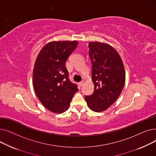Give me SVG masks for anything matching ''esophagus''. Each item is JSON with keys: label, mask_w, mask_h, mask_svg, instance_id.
Instances as JSON below:
<instances>
[{"label": "esophagus", "mask_w": 156, "mask_h": 156, "mask_svg": "<svg viewBox=\"0 0 156 156\" xmlns=\"http://www.w3.org/2000/svg\"><path fill=\"white\" fill-rule=\"evenodd\" d=\"M83 83H84V81H83V80H82V81H81L79 83V85H80V86H82Z\"/></svg>", "instance_id": "esophagus-1"}]
</instances>
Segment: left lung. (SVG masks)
<instances>
[{"label":"left lung","instance_id":"8db88e82","mask_svg":"<svg viewBox=\"0 0 156 156\" xmlns=\"http://www.w3.org/2000/svg\"><path fill=\"white\" fill-rule=\"evenodd\" d=\"M88 44L94 91L85 99L90 109L102 112L120 95L125 83V71L121 57L112 46L97 42Z\"/></svg>","mask_w":156,"mask_h":156}]
</instances>
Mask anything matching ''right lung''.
Returning a JSON list of instances; mask_svg holds the SVG:
<instances>
[{
    "mask_svg": "<svg viewBox=\"0 0 156 156\" xmlns=\"http://www.w3.org/2000/svg\"><path fill=\"white\" fill-rule=\"evenodd\" d=\"M77 41H54L40 51L33 71V86L43 105L54 113L66 111L77 85L69 79L66 62L75 50Z\"/></svg>",
    "mask_w": 156,
    "mask_h": 156,
    "instance_id": "add662e5",
    "label": "right lung"
}]
</instances>
